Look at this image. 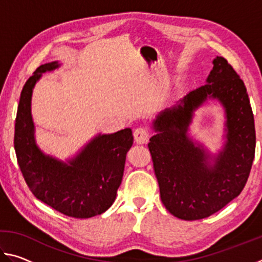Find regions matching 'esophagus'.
<instances>
[{"label": "esophagus", "instance_id": "1", "mask_svg": "<svg viewBox=\"0 0 262 262\" xmlns=\"http://www.w3.org/2000/svg\"><path fill=\"white\" fill-rule=\"evenodd\" d=\"M150 137V133L148 132V129H145L143 127H139L136 128L134 132V139L135 142L139 144H145L148 143Z\"/></svg>", "mask_w": 262, "mask_h": 262}]
</instances>
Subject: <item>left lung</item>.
I'll list each match as a JSON object with an SVG mask.
<instances>
[{
	"instance_id": "8db88e82",
	"label": "left lung",
	"mask_w": 262,
	"mask_h": 262,
	"mask_svg": "<svg viewBox=\"0 0 262 262\" xmlns=\"http://www.w3.org/2000/svg\"><path fill=\"white\" fill-rule=\"evenodd\" d=\"M212 64L205 85L157 115L148 144L163 205L185 221L206 219L237 198L254 159V117L245 84L224 57L216 56ZM208 100L225 110V142L216 154L188 133L194 111Z\"/></svg>"
}]
</instances>
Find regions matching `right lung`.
I'll return each instance as SVG.
<instances>
[{
	"mask_svg": "<svg viewBox=\"0 0 262 262\" xmlns=\"http://www.w3.org/2000/svg\"><path fill=\"white\" fill-rule=\"evenodd\" d=\"M60 66L59 61L40 66L21 90L15 125L16 156L38 200L69 217L90 219L113 205L134 137L130 128L98 134L66 162L43 152L35 141L31 100L42 74Z\"/></svg>",
	"mask_w": 262,
	"mask_h": 262,
	"instance_id": "add662e5",
	"label": "right lung"
}]
</instances>
